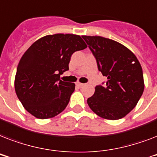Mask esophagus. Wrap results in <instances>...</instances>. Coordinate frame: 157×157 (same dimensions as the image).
I'll return each mask as SVG.
<instances>
[{"label": "esophagus", "mask_w": 157, "mask_h": 157, "mask_svg": "<svg viewBox=\"0 0 157 157\" xmlns=\"http://www.w3.org/2000/svg\"><path fill=\"white\" fill-rule=\"evenodd\" d=\"M76 86H78V87H80V88H81V87H83V86H85V84L80 83V82H76Z\"/></svg>", "instance_id": "1"}]
</instances>
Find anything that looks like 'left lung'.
<instances>
[{
  "label": "left lung",
  "mask_w": 157,
  "mask_h": 157,
  "mask_svg": "<svg viewBox=\"0 0 157 157\" xmlns=\"http://www.w3.org/2000/svg\"><path fill=\"white\" fill-rule=\"evenodd\" d=\"M94 56L98 71L107 80L95 87L87 103L94 113L119 120L134 109L144 93L143 69L133 53L121 44L102 36H82Z\"/></svg>",
  "instance_id": "left-lung-1"
}]
</instances>
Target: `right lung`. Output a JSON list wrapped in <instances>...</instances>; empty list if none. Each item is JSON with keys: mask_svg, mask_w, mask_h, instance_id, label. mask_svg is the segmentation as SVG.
Returning <instances> with one entry per match:
<instances>
[{"mask_svg": "<svg viewBox=\"0 0 157 157\" xmlns=\"http://www.w3.org/2000/svg\"><path fill=\"white\" fill-rule=\"evenodd\" d=\"M86 47L80 36L54 34L40 38L28 48L18 63L14 88L30 114L47 119L66 108L75 84L61 81L60 75L69 70L72 54Z\"/></svg>", "mask_w": 157, "mask_h": 157, "instance_id": "add662e5", "label": "right lung"}]
</instances>
